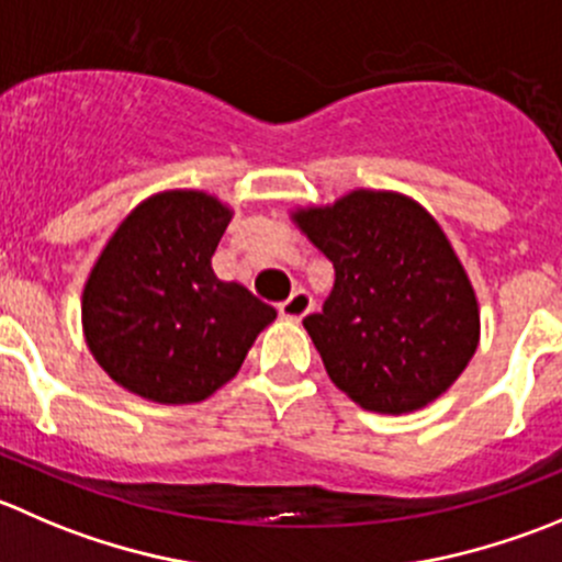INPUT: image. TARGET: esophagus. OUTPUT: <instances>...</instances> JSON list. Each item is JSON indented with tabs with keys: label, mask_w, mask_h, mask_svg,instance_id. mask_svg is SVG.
<instances>
[{
	"label": "esophagus",
	"mask_w": 562,
	"mask_h": 562,
	"mask_svg": "<svg viewBox=\"0 0 562 562\" xmlns=\"http://www.w3.org/2000/svg\"><path fill=\"white\" fill-rule=\"evenodd\" d=\"M313 310V296L304 288H296L285 302L280 304V315L288 321H302Z\"/></svg>",
	"instance_id": "1"
}]
</instances>
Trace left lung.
I'll return each mask as SVG.
<instances>
[{
  "instance_id": "1",
  "label": "left lung",
  "mask_w": 562,
  "mask_h": 562,
  "mask_svg": "<svg viewBox=\"0 0 562 562\" xmlns=\"http://www.w3.org/2000/svg\"><path fill=\"white\" fill-rule=\"evenodd\" d=\"M293 220L335 266V288L304 329L337 390L381 414L442 395L475 353L481 315L434 216L403 194L359 189Z\"/></svg>"
}]
</instances>
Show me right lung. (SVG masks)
Instances as JSON below:
<instances>
[{
	"label": "right lung",
	"mask_w": 562,
	"mask_h": 562,
	"mask_svg": "<svg viewBox=\"0 0 562 562\" xmlns=\"http://www.w3.org/2000/svg\"><path fill=\"white\" fill-rule=\"evenodd\" d=\"M231 211L203 192L136 205L92 266L81 299L87 346L103 370L156 403H198L233 379L277 310L211 258Z\"/></svg>",
	"instance_id": "1"
}]
</instances>
